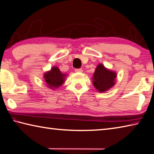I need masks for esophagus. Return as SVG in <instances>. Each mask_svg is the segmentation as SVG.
Instances as JSON below:
<instances>
[{
  "label": "esophagus",
  "mask_w": 154,
  "mask_h": 154,
  "mask_svg": "<svg viewBox=\"0 0 154 154\" xmlns=\"http://www.w3.org/2000/svg\"><path fill=\"white\" fill-rule=\"evenodd\" d=\"M75 71L77 72H82L83 71V70H82V69H75Z\"/></svg>",
  "instance_id": "34e87169"
}]
</instances>
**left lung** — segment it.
Returning a JSON list of instances; mask_svg holds the SVG:
<instances>
[{
	"label": "left lung",
	"instance_id": "1",
	"mask_svg": "<svg viewBox=\"0 0 154 154\" xmlns=\"http://www.w3.org/2000/svg\"><path fill=\"white\" fill-rule=\"evenodd\" d=\"M116 74L105 68L102 64L97 66L93 77L95 88L100 92H104L115 84Z\"/></svg>",
	"mask_w": 154,
	"mask_h": 154
}]
</instances>
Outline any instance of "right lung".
I'll return each instance as SVG.
<instances>
[{
	"mask_svg": "<svg viewBox=\"0 0 154 154\" xmlns=\"http://www.w3.org/2000/svg\"><path fill=\"white\" fill-rule=\"evenodd\" d=\"M66 75H64L60 71L58 67L54 66L49 72H46L44 75L46 84L50 88H58L64 83Z\"/></svg>",
	"mask_w": 154,
	"mask_h": 154,
	"instance_id": "add662e5",
	"label": "right lung"
}]
</instances>
